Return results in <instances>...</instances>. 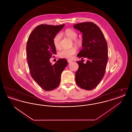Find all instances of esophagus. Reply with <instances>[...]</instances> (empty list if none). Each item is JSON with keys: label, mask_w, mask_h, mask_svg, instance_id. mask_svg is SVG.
<instances>
[{"label": "esophagus", "mask_w": 132, "mask_h": 132, "mask_svg": "<svg viewBox=\"0 0 132 132\" xmlns=\"http://www.w3.org/2000/svg\"><path fill=\"white\" fill-rule=\"evenodd\" d=\"M67 61H68V63H71L72 61H73V60H70V59H68V60H67Z\"/></svg>", "instance_id": "esophagus-1"}]
</instances>
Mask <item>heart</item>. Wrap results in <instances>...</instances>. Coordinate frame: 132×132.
I'll list each match as a JSON object with an SVG mask.
<instances>
[{"label": "heart", "instance_id": "heart-1", "mask_svg": "<svg viewBox=\"0 0 132 132\" xmlns=\"http://www.w3.org/2000/svg\"><path fill=\"white\" fill-rule=\"evenodd\" d=\"M64 34L66 37L70 39L74 40V44L78 47H81L82 42L81 39H76L78 37V34L76 31L71 29H68L64 31ZM61 38V35L58 34L53 38V43L55 47L58 49L60 48V40ZM77 50L75 47H72L70 49H63L59 53V55L63 58H71L73 55L76 53Z\"/></svg>", "mask_w": 132, "mask_h": 132}]
</instances>
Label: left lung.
Wrapping results in <instances>:
<instances>
[{"label":"left lung","instance_id":"8db88e82","mask_svg":"<svg viewBox=\"0 0 132 132\" xmlns=\"http://www.w3.org/2000/svg\"><path fill=\"white\" fill-rule=\"evenodd\" d=\"M82 34V50L78 57L87 58L86 63L77 61L79 68L75 74L77 85L86 90L97 87L103 79L108 61V48L105 37L100 28L92 22H84L74 25Z\"/></svg>","mask_w":132,"mask_h":132}]
</instances>
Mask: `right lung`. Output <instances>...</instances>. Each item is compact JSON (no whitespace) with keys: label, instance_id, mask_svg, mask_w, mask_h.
Segmentation results:
<instances>
[{"label":"right lung","instance_id":"1","mask_svg":"<svg viewBox=\"0 0 132 132\" xmlns=\"http://www.w3.org/2000/svg\"><path fill=\"white\" fill-rule=\"evenodd\" d=\"M64 26H38L30 35L27 42V60L31 77L46 91L59 86L61 73L68 64L65 59H59L54 65L50 60L52 55L56 53L53 38Z\"/></svg>","mask_w":132,"mask_h":132}]
</instances>
